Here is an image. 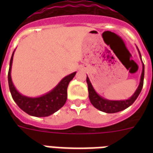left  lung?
<instances>
[{
	"instance_id": "8db88e82",
	"label": "left lung",
	"mask_w": 153,
	"mask_h": 153,
	"mask_svg": "<svg viewBox=\"0 0 153 153\" xmlns=\"http://www.w3.org/2000/svg\"><path fill=\"white\" fill-rule=\"evenodd\" d=\"M136 48H137L139 54H140V57L141 59L142 63H143V70H142L141 76H140V84L138 86L137 89L135 91V93L128 100H107V99L101 97L100 95H99L98 93L96 92V90L93 88V85H92L89 77L86 76V83H87V86H88L89 99H90L91 103L93 104V106L95 108H97V109L106 113H118V112L124 110L125 109L130 106L135 102V100L137 99V97H139L143 86L144 64H143V60H142V56L141 54H140V51H139L137 47H136Z\"/></svg>"
}]
</instances>
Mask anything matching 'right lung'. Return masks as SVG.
<instances>
[{
    "mask_svg": "<svg viewBox=\"0 0 153 153\" xmlns=\"http://www.w3.org/2000/svg\"><path fill=\"white\" fill-rule=\"evenodd\" d=\"M15 51V50H14ZM14 51L12 53L8 71V84L10 93L17 106L27 114L36 117H49L58 111L63 106L67 99V86L75 76L74 72L63 77L51 91L40 97H31L21 94L13 85L11 79V68Z\"/></svg>",
    "mask_w": 153,
    "mask_h": 153,
    "instance_id": "1",
    "label": "right lung"
}]
</instances>
